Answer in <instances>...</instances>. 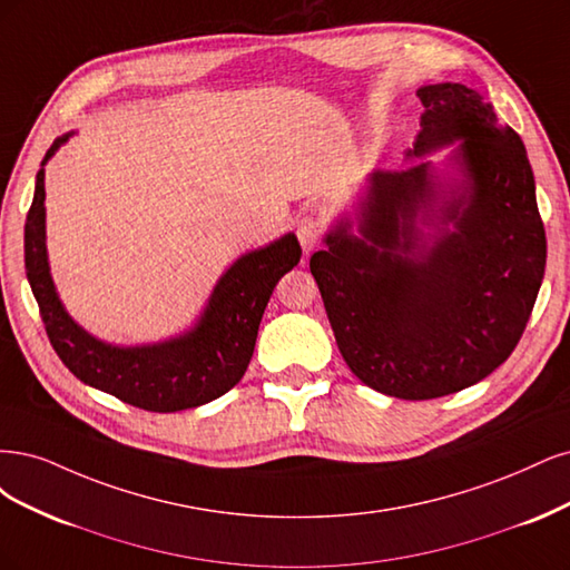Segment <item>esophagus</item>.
Returning a JSON list of instances; mask_svg holds the SVG:
<instances>
[{"label":"esophagus","mask_w":570,"mask_h":570,"mask_svg":"<svg viewBox=\"0 0 570 570\" xmlns=\"http://www.w3.org/2000/svg\"><path fill=\"white\" fill-rule=\"evenodd\" d=\"M320 238H322V225H320V219L305 215V217L301 219V223H298V242H301L305 255L312 253V250H315V248L320 246Z\"/></svg>","instance_id":"34e87169"}]
</instances>
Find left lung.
Listing matches in <instances>:
<instances>
[{
  "mask_svg": "<svg viewBox=\"0 0 570 570\" xmlns=\"http://www.w3.org/2000/svg\"><path fill=\"white\" fill-rule=\"evenodd\" d=\"M424 104L400 170L366 175L309 258L343 360L370 389L431 400L511 355L544 277L547 238L521 137L459 82ZM452 145L435 166L425 156Z\"/></svg>",
  "mask_w": 570,
  "mask_h": 570,
  "instance_id": "1",
  "label": "left lung"
}]
</instances>
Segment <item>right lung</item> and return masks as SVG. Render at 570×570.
<instances>
[{
  "label": "right lung",
  "instance_id": "right-lung-1",
  "mask_svg": "<svg viewBox=\"0 0 570 570\" xmlns=\"http://www.w3.org/2000/svg\"><path fill=\"white\" fill-rule=\"evenodd\" d=\"M76 135L53 139L35 177L26 219V274L53 351L91 389L149 412L200 407L242 381L253 357L263 312L274 286L301 263L293 232L248 250L223 272L196 322L177 336L141 345L97 338L68 315L51 279L47 253L45 165Z\"/></svg>",
  "mask_w": 570,
  "mask_h": 570
}]
</instances>
